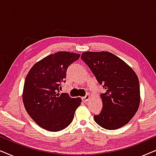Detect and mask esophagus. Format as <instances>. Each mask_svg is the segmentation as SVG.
<instances>
[{
    "label": "esophagus",
    "mask_w": 156,
    "mask_h": 156,
    "mask_svg": "<svg viewBox=\"0 0 156 156\" xmlns=\"http://www.w3.org/2000/svg\"><path fill=\"white\" fill-rule=\"evenodd\" d=\"M89 99H90V94H89V93H87V95L85 96L84 97H83V98H82V100H83V101L86 102V101H88V100H89Z\"/></svg>",
    "instance_id": "34e87169"
}]
</instances>
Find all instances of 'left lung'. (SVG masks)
Wrapping results in <instances>:
<instances>
[{
    "instance_id": "obj_1",
    "label": "left lung",
    "mask_w": 156,
    "mask_h": 156,
    "mask_svg": "<svg viewBox=\"0 0 156 156\" xmlns=\"http://www.w3.org/2000/svg\"><path fill=\"white\" fill-rule=\"evenodd\" d=\"M81 58L90 68L106 92L101 94L103 108L94 116L104 129H118L129 122L140 101L139 81L124 61L109 52H84Z\"/></svg>"
}]
</instances>
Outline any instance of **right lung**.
<instances>
[{
	"instance_id": "obj_1",
	"label": "right lung",
	"mask_w": 156,
	"mask_h": 156,
	"mask_svg": "<svg viewBox=\"0 0 156 156\" xmlns=\"http://www.w3.org/2000/svg\"><path fill=\"white\" fill-rule=\"evenodd\" d=\"M80 57L74 52H57L36 62L27 73L23 101L29 116L42 129L59 131L73 120L82 99L59 94V89L61 82H65L68 67Z\"/></svg>"
}]
</instances>
